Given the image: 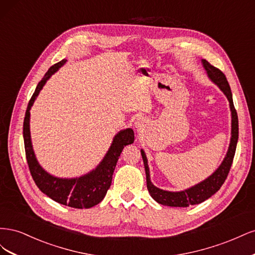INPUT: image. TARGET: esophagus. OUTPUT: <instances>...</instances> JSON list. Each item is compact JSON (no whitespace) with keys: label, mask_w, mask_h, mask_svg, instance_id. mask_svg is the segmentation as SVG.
Listing matches in <instances>:
<instances>
[{"label":"esophagus","mask_w":255,"mask_h":255,"mask_svg":"<svg viewBox=\"0 0 255 255\" xmlns=\"http://www.w3.org/2000/svg\"><path fill=\"white\" fill-rule=\"evenodd\" d=\"M143 126H144V122H143V120H142L141 118H139V119H137V120H136V122H135V127H136V128H137V129H141V128H143Z\"/></svg>","instance_id":"1"}]
</instances>
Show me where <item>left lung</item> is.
<instances>
[{"mask_svg": "<svg viewBox=\"0 0 255 255\" xmlns=\"http://www.w3.org/2000/svg\"><path fill=\"white\" fill-rule=\"evenodd\" d=\"M203 66L205 70L210 76V79L216 84L218 87L223 91L229 100L231 112H232V137H231V143L229 146V151L227 153L226 158L223 159L220 167L216 170L208 179L201 182L196 186L186 189L184 191L179 192H171L166 191L163 189H159L154 186L150 181V171L148 167V159H146L144 152L141 150V155L144 164V170L146 176V187L150 192L151 197L155 200L156 202L167 206H174V207H187L189 205L199 204L206 199L211 198L214 194L217 192L222 184L227 180L228 174L230 172L231 166L233 163V158L236 151V144L238 140V117L237 113L234 107L233 99H232V92H231L230 85L227 81L226 75L220 69L214 67L211 65L206 59L202 60Z\"/></svg>", "mask_w": 255, "mask_h": 255, "instance_id": "obj_1", "label": "left lung"}]
</instances>
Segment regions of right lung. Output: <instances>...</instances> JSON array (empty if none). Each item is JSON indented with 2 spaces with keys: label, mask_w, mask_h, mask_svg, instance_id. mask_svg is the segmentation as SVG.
<instances>
[{
  "label": "right lung",
  "mask_w": 255,
  "mask_h": 255,
  "mask_svg": "<svg viewBox=\"0 0 255 255\" xmlns=\"http://www.w3.org/2000/svg\"><path fill=\"white\" fill-rule=\"evenodd\" d=\"M65 63L66 60L63 59L49 69L42 80L38 83L35 92L29 100L24 122H23L25 155L33 180L43 194L63 205L74 208H89L99 204L105 197L107 190L111 187L113 173L123 148L134 142V132L132 128H127L116 135L111 148L101 164L96 168V170L81 176L79 179L78 177L70 180L58 179V177L52 176L45 172L38 164L33 151L32 142H30L29 110L47 80Z\"/></svg>",
  "instance_id": "1"
}]
</instances>
